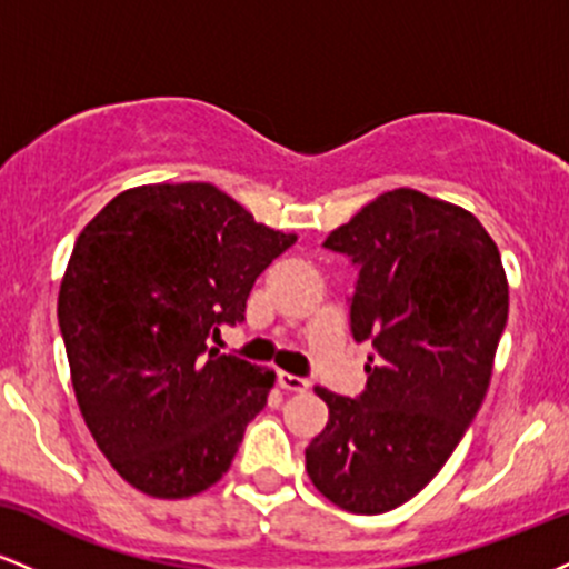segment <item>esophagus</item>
<instances>
[{
	"instance_id": "obj_1",
	"label": "esophagus",
	"mask_w": 569,
	"mask_h": 569,
	"mask_svg": "<svg viewBox=\"0 0 569 569\" xmlns=\"http://www.w3.org/2000/svg\"><path fill=\"white\" fill-rule=\"evenodd\" d=\"M278 385L283 390H291V393H305V390L310 388V380H305V377H297V375H289V371H278Z\"/></svg>"
}]
</instances>
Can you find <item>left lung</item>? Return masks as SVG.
<instances>
[{
	"instance_id": "8db88e82",
	"label": "left lung",
	"mask_w": 569,
	"mask_h": 569,
	"mask_svg": "<svg viewBox=\"0 0 569 569\" xmlns=\"http://www.w3.org/2000/svg\"><path fill=\"white\" fill-rule=\"evenodd\" d=\"M323 248L358 267L350 331L375 356L358 398L316 388L329 422L305 449L307 476L345 511L385 513L441 471L485 401L506 270L473 213L417 189L371 200Z\"/></svg>"
}]
</instances>
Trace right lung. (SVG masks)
Here are the masks:
<instances>
[{"label": "right lung", "mask_w": 569, "mask_h": 569, "mask_svg": "<svg viewBox=\"0 0 569 569\" xmlns=\"http://www.w3.org/2000/svg\"><path fill=\"white\" fill-rule=\"evenodd\" d=\"M297 243L213 184L120 192L77 238L58 291L77 403L114 471L162 500L230 471L276 371L208 348Z\"/></svg>", "instance_id": "obj_1"}]
</instances>
